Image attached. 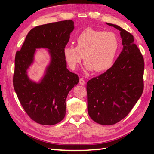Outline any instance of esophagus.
<instances>
[{"instance_id":"obj_1","label":"esophagus","mask_w":154,"mask_h":154,"mask_svg":"<svg viewBox=\"0 0 154 154\" xmlns=\"http://www.w3.org/2000/svg\"><path fill=\"white\" fill-rule=\"evenodd\" d=\"M79 84L80 85H85V81L83 79V78H80L79 79Z\"/></svg>"}]
</instances>
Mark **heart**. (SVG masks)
Listing matches in <instances>:
<instances>
[{
  "instance_id": "1",
  "label": "heart",
  "mask_w": 154,
  "mask_h": 154,
  "mask_svg": "<svg viewBox=\"0 0 154 154\" xmlns=\"http://www.w3.org/2000/svg\"><path fill=\"white\" fill-rule=\"evenodd\" d=\"M119 45V39L114 32L88 28L77 36L75 47L67 46L64 49V56L72 69H75L83 56L87 69L100 72L113 65Z\"/></svg>"
}]
</instances>
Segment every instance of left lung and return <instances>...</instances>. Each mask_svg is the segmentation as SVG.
Instances as JSON below:
<instances>
[{"mask_svg": "<svg viewBox=\"0 0 154 154\" xmlns=\"http://www.w3.org/2000/svg\"><path fill=\"white\" fill-rule=\"evenodd\" d=\"M123 49L113 66L87 83L88 111L93 121L113 125L128 115L141 96L144 82V59L132 34L117 25Z\"/></svg>", "mask_w": 154, "mask_h": 154, "instance_id": "8db88e82", "label": "left lung"}]
</instances>
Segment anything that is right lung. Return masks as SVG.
Segmentation results:
<instances>
[{
  "label": "right lung",
  "mask_w": 154,
  "mask_h": 154,
  "mask_svg": "<svg viewBox=\"0 0 154 154\" xmlns=\"http://www.w3.org/2000/svg\"><path fill=\"white\" fill-rule=\"evenodd\" d=\"M74 29L72 20L36 26L30 30L15 54L13 83L17 98L31 119L42 125H54L64 119L69 91L79 82L77 74L66 69L64 49ZM48 48L52 60L41 83L29 79L26 70L36 48Z\"/></svg>",
  "instance_id": "obj_1"
}]
</instances>
